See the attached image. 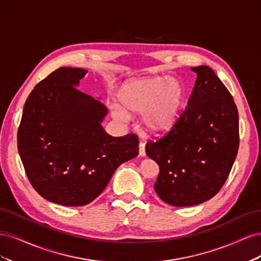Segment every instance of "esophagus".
<instances>
[{
    "mask_svg": "<svg viewBox=\"0 0 261 261\" xmlns=\"http://www.w3.org/2000/svg\"><path fill=\"white\" fill-rule=\"evenodd\" d=\"M139 155L145 156L146 150H145V143L144 141H139Z\"/></svg>",
    "mask_w": 261,
    "mask_h": 261,
    "instance_id": "34e87169",
    "label": "esophagus"
}]
</instances>
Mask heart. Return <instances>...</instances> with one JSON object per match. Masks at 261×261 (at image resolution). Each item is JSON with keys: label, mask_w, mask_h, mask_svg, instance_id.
<instances>
[{"label": "heart", "mask_w": 261, "mask_h": 261, "mask_svg": "<svg viewBox=\"0 0 261 261\" xmlns=\"http://www.w3.org/2000/svg\"><path fill=\"white\" fill-rule=\"evenodd\" d=\"M185 86L177 77L153 76L124 83L117 93L120 107L111 115L124 122L127 114H140L141 125L153 135L168 133L177 122L185 105Z\"/></svg>", "instance_id": "b5f03b06"}]
</instances>
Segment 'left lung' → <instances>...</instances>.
<instances>
[{"label":"left lung","instance_id":"obj_1","mask_svg":"<svg viewBox=\"0 0 261 261\" xmlns=\"http://www.w3.org/2000/svg\"><path fill=\"white\" fill-rule=\"evenodd\" d=\"M197 80L171 130L148 141L146 152L159 165L154 191L175 207H188L218 194L240 146L239 112L232 94L213 70L193 67Z\"/></svg>","mask_w":261,"mask_h":261}]
</instances>
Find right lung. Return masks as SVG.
Returning <instances> with one entry per match:
<instances>
[{
	"label": "right lung",
	"mask_w": 261,
	"mask_h": 261,
	"mask_svg": "<svg viewBox=\"0 0 261 261\" xmlns=\"http://www.w3.org/2000/svg\"><path fill=\"white\" fill-rule=\"evenodd\" d=\"M83 68L60 67L39 83L23 106L17 147L29 181L44 199L62 206L91 202L114 171L138 154V137H112L101 125L99 100L75 87Z\"/></svg>",
	"instance_id": "1"
}]
</instances>
